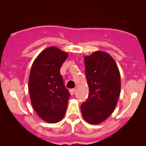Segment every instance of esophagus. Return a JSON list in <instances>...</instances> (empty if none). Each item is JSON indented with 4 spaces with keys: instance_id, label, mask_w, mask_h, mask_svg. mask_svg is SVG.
Here are the masks:
<instances>
[{
    "instance_id": "esophagus-1",
    "label": "esophagus",
    "mask_w": 146,
    "mask_h": 146,
    "mask_svg": "<svg viewBox=\"0 0 146 146\" xmlns=\"http://www.w3.org/2000/svg\"><path fill=\"white\" fill-rule=\"evenodd\" d=\"M69 93H70V94L72 96L74 95V93H75V89H70L69 90Z\"/></svg>"
}]
</instances>
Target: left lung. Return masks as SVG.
Returning a JSON list of instances; mask_svg holds the SVG:
<instances>
[{"label":"left lung","instance_id":"left-lung-1","mask_svg":"<svg viewBox=\"0 0 146 146\" xmlns=\"http://www.w3.org/2000/svg\"><path fill=\"white\" fill-rule=\"evenodd\" d=\"M89 96L81 105L87 122L98 125L113 113L121 91L118 66L109 53L96 51L84 57Z\"/></svg>","mask_w":146,"mask_h":146}]
</instances>
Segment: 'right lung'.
Segmentation results:
<instances>
[{"label": "right lung", "mask_w": 146, "mask_h": 146, "mask_svg": "<svg viewBox=\"0 0 146 146\" xmlns=\"http://www.w3.org/2000/svg\"><path fill=\"white\" fill-rule=\"evenodd\" d=\"M68 53L56 47L42 50L35 59L29 77V93L37 115L48 123H56L64 117L70 97L65 88L60 68Z\"/></svg>", "instance_id": "right-lung-1"}]
</instances>
